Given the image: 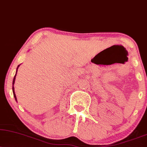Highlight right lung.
<instances>
[{
    "mask_svg": "<svg viewBox=\"0 0 147 147\" xmlns=\"http://www.w3.org/2000/svg\"><path fill=\"white\" fill-rule=\"evenodd\" d=\"M20 66V65L19 66H18V68H17V71H18V67H19ZM17 73V72H16ZM16 75H15V77H14V78H13V96H14V97H15V99H16V100L17 101V98H16V94H15V92H14V87H13V85H14V83H15V80H16Z\"/></svg>",
    "mask_w": 147,
    "mask_h": 147,
    "instance_id": "obj_1",
    "label": "right lung"
}]
</instances>
